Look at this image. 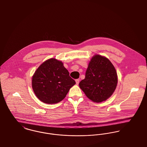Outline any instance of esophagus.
<instances>
[{"mask_svg": "<svg viewBox=\"0 0 147 147\" xmlns=\"http://www.w3.org/2000/svg\"><path fill=\"white\" fill-rule=\"evenodd\" d=\"M76 84H78L79 83V79H76Z\"/></svg>", "mask_w": 147, "mask_h": 147, "instance_id": "34e87169", "label": "esophagus"}]
</instances>
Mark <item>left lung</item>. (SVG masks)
<instances>
[{
  "mask_svg": "<svg viewBox=\"0 0 147 147\" xmlns=\"http://www.w3.org/2000/svg\"><path fill=\"white\" fill-rule=\"evenodd\" d=\"M117 80L116 70L109 59L94 55L89 63L85 78L80 81L79 86L90 100L99 103L111 96Z\"/></svg>",
  "mask_w": 147,
  "mask_h": 147,
  "instance_id": "obj_1",
  "label": "left lung"
}]
</instances>
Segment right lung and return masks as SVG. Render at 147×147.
Wrapping results in <instances>:
<instances>
[{
    "label": "right lung",
    "instance_id": "obj_1",
    "mask_svg": "<svg viewBox=\"0 0 147 147\" xmlns=\"http://www.w3.org/2000/svg\"><path fill=\"white\" fill-rule=\"evenodd\" d=\"M76 82L69 76L63 63L55 58L49 59L35 71L32 87L36 97L44 103H57L62 101Z\"/></svg>",
    "mask_w": 147,
    "mask_h": 147
}]
</instances>
